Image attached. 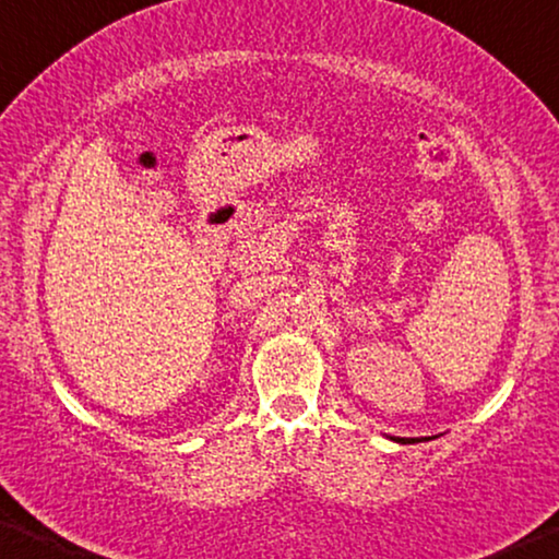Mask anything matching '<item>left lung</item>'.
Returning <instances> with one entry per match:
<instances>
[{
  "mask_svg": "<svg viewBox=\"0 0 559 559\" xmlns=\"http://www.w3.org/2000/svg\"><path fill=\"white\" fill-rule=\"evenodd\" d=\"M396 441H404V444H414V441H419V439H396Z\"/></svg>",
  "mask_w": 559,
  "mask_h": 559,
  "instance_id": "obj_1",
  "label": "left lung"
}]
</instances>
